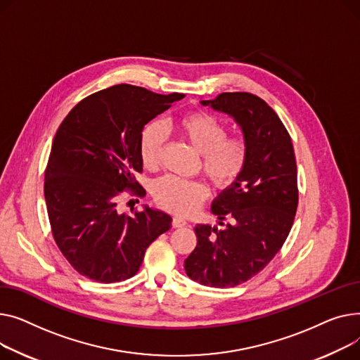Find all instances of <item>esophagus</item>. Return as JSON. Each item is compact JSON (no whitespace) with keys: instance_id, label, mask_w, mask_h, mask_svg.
<instances>
[{"instance_id":"1","label":"esophagus","mask_w":360,"mask_h":360,"mask_svg":"<svg viewBox=\"0 0 360 360\" xmlns=\"http://www.w3.org/2000/svg\"><path fill=\"white\" fill-rule=\"evenodd\" d=\"M187 225V221L186 219H183V218H180V217H174L173 218V226L174 228H183V226H186Z\"/></svg>"}]
</instances>
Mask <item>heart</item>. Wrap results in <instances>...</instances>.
<instances>
[{"label": "heart", "instance_id": "b5f03b06", "mask_svg": "<svg viewBox=\"0 0 360 360\" xmlns=\"http://www.w3.org/2000/svg\"><path fill=\"white\" fill-rule=\"evenodd\" d=\"M177 128L181 138L202 155L203 173L210 183L224 190L238 181L248 161V142L244 136H228L226 126L205 112L184 115L179 119ZM165 139L162 123L153 122L146 126L139 142V155L145 167L158 165ZM153 196L168 212L190 215L205 200L206 187L200 181L164 176L153 184Z\"/></svg>", "mask_w": 360, "mask_h": 360}]
</instances>
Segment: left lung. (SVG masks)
<instances>
[{
  "instance_id": "1",
  "label": "left lung",
  "mask_w": 360,
  "mask_h": 360,
  "mask_svg": "<svg viewBox=\"0 0 360 360\" xmlns=\"http://www.w3.org/2000/svg\"><path fill=\"white\" fill-rule=\"evenodd\" d=\"M200 103L234 117L248 142V161L238 181L212 203L224 228H195L198 244L184 270L200 285L234 288L262 271L289 236L298 207L297 161L285 124L260 97L222 93Z\"/></svg>"
}]
</instances>
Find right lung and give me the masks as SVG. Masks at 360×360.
Returning a JSON list of instances; mask_svg holds the SVG:
<instances>
[{
  "label": "right lung",
  "instance_id": "add662e5",
  "mask_svg": "<svg viewBox=\"0 0 360 360\" xmlns=\"http://www.w3.org/2000/svg\"><path fill=\"white\" fill-rule=\"evenodd\" d=\"M184 94H157L119 84L84 100L63 119L45 172L52 236L68 263L101 283L132 278L150 244L172 228V217L145 206L134 217L117 212L124 188L145 190L139 142L143 126Z\"/></svg>",
  "mask_w": 360,
  "mask_h": 360
}]
</instances>
